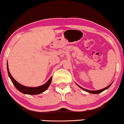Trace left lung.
<instances>
[{
	"label": "left lung",
	"mask_w": 124,
	"mask_h": 124,
	"mask_svg": "<svg viewBox=\"0 0 124 124\" xmlns=\"http://www.w3.org/2000/svg\"><path fill=\"white\" fill-rule=\"evenodd\" d=\"M111 85V84H110L108 86H107V87L104 88H103V89H100V90H97V91H90V90H88V89H84V88H83L81 87V86H80L79 85H78V86H80V87L81 88H82L83 89H84V91H86V92H89V93H93V94H98V93H101V92H103V91H105V90H106V89H107V88H108L110 87Z\"/></svg>",
	"instance_id": "1"
}]
</instances>
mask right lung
<instances>
[{
	"label": "right lung",
	"instance_id": "right-lung-1",
	"mask_svg": "<svg viewBox=\"0 0 124 124\" xmlns=\"http://www.w3.org/2000/svg\"><path fill=\"white\" fill-rule=\"evenodd\" d=\"M7 71H8V76H9L10 79H11L12 83H13V84L14 85V86H16V88H17L19 91H20L22 93H25V94H28V95H38L40 94V93H42L44 91H45L46 90H47L48 88L49 87L50 85L51 84V82L52 80V77L49 79L48 81L46 84H44L43 85L38 86V87H28V86H25L22 85L20 84L19 83L16 81V80H14V78L12 77L11 74H10L9 70H8V64L7 65Z\"/></svg>",
	"mask_w": 124,
	"mask_h": 124
}]
</instances>
